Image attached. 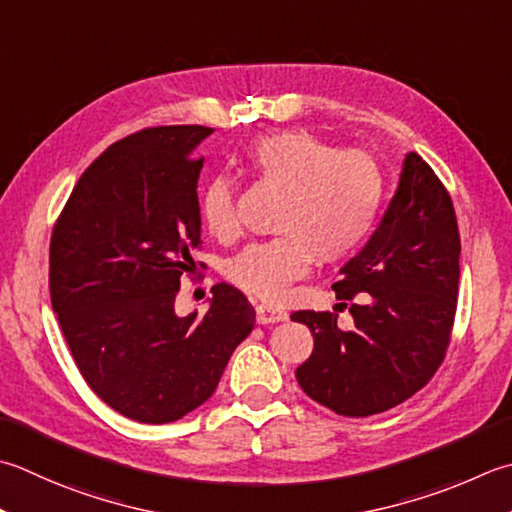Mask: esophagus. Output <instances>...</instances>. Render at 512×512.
<instances>
[{"mask_svg":"<svg viewBox=\"0 0 512 512\" xmlns=\"http://www.w3.org/2000/svg\"><path fill=\"white\" fill-rule=\"evenodd\" d=\"M288 313L284 308L273 306V304H259L257 306V322L259 324H275V322H286Z\"/></svg>","mask_w":512,"mask_h":512,"instance_id":"obj_1","label":"esophagus"}]
</instances>
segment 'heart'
<instances>
[{
  "instance_id": "obj_1",
  "label": "heart",
  "mask_w": 512,
  "mask_h": 512,
  "mask_svg": "<svg viewBox=\"0 0 512 512\" xmlns=\"http://www.w3.org/2000/svg\"><path fill=\"white\" fill-rule=\"evenodd\" d=\"M246 168L284 190L275 230L279 237L246 246L226 264L237 288L268 302L286 297L315 257L335 264L366 244L382 215L386 177L364 150H342L306 130L259 137L246 148ZM199 219L217 239L237 233L235 188L215 177L199 195Z\"/></svg>"
}]
</instances>
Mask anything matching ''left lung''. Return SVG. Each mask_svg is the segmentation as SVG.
Segmentation results:
<instances>
[{
	"label": "left lung",
	"mask_w": 512,
	"mask_h": 512,
	"mask_svg": "<svg viewBox=\"0 0 512 512\" xmlns=\"http://www.w3.org/2000/svg\"><path fill=\"white\" fill-rule=\"evenodd\" d=\"M457 215L446 186L417 153H408L382 224L333 284L335 310H297L315 348L297 382L317 404L344 417H370L422 390L450 346L459 295Z\"/></svg>",
	"instance_id": "8db88e82"
}]
</instances>
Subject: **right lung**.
Wrapping results in <instances>:
<instances>
[{
    "label": "right lung",
    "instance_id": "obj_1",
    "mask_svg": "<svg viewBox=\"0 0 512 512\" xmlns=\"http://www.w3.org/2000/svg\"><path fill=\"white\" fill-rule=\"evenodd\" d=\"M210 133L153 126L108 146L50 235V302L70 355L104 404L142 424L175 422L202 406L255 328V308L226 282L210 288L206 315L175 313L179 282L202 248L204 157L193 150Z\"/></svg>",
    "mask_w": 512,
    "mask_h": 512
}]
</instances>
